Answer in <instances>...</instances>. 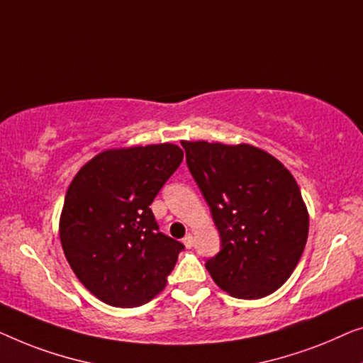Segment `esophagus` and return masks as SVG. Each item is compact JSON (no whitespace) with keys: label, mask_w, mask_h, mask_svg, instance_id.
Here are the masks:
<instances>
[{"label":"esophagus","mask_w":363,"mask_h":363,"mask_svg":"<svg viewBox=\"0 0 363 363\" xmlns=\"http://www.w3.org/2000/svg\"><path fill=\"white\" fill-rule=\"evenodd\" d=\"M182 243H184V247H186V248H191L192 245H194V237H192V235L191 233L186 235V237H184V240H182Z\"/></svg>","instance_id":"1"}]
</instances>
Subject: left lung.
I'll return each instance as SVG.
<instances>
[{
  "label": "left lung",
  "mask_w": 363,
  "mask_h": 363,
  "mask_svg": "<svg viewBox=\"0 0 363 363\" xmlns=\"http://www.w3.org/2000/svg\"><path fill=\"white\" fill-rule=\"evenodd\" d=\"M181 143L222 238L207 272L233 298L274 293L308 242L309 213L298 182L281 161L248 143Z\"/></svg>",
  "instance_id": "8db88e82"
}]
</instances>
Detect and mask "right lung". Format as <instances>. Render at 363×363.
<instances>
[{"label": "right lung", "instance_id": "obj_1", "mask_svg": "<svg viewBox=\"0 0 363 363\" xmlns=\"http://www.w3.org/2000/svg\"><path fill=\"white\" fill-rule=\"evenodd\" d=\"M182 157L172 143L111 147L70 182L60 245L79 281L104 303L136 308L166 288L184 247L157 230L150 206Z\"/></svg>", "mask_w": 363, "mask_h": 363}]
</instances>
